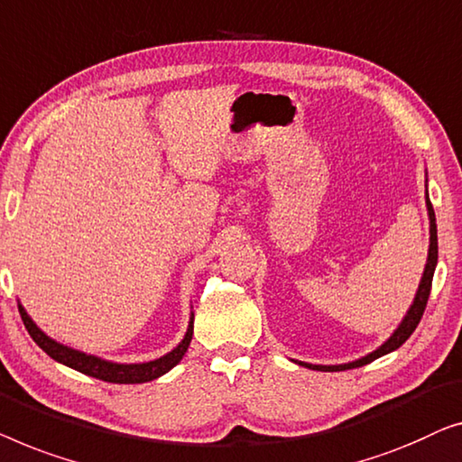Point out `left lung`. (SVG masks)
Segmentation results:
<instances>
[{
	"mask_svg": "<svg viewBox=\"0 0 462 462\" xmlns=\"http://www.w3.org/2000/svg\"><path fill=\"white\" fill-rule=\"evenodd\" d=\"M427 213H429V255H427V263H425V272L423 278H420L419 291L414 295V301L411 305V310L406 311L404 320L400 322V327L393 330V335L383 343L381 347H376L373 354L364 356V358L356 360V362H347V364H333V366H324V364H308V362H297L301 364L305 368H314V370H322V373H339V370H347V368H358L364 366V364H370L381 356H385L393 349H398L402 343H406L408 337L414 333V328L419 327L420 318H423V311L427 308V299L429 293H431V281H433V272L435 265H438V226H435V213L431 207V200H429L427 194Z\"/></svg>",
	"mask_w": 462,
	"mask_h": 462,
	"instance_id": "obj_1",
	"label": "left lung"
}]
</instances>
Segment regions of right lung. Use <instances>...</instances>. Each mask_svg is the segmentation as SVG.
Instances as JSON below:
<instances>
[{
	"label": "right lung",
	"mask_w": 462,
	"mask_h": 462,
	"mask_svg": "<svg viewBox=\"0 0 462 462\" xmlns=\"http://www.w3.org/2000/svg\"><path fill=\"white\" fill-rule=\"evenodd\" d=\"M18 311H21V318H23L24 327H27V330H29V335L33 337V341L43 349L45 354L50 356V358H54L56 362H60L69 368L79 370V373H83V374L94 376V379L108 381V383H146V381L159 379L161 374L169 373L175 364L184 358L186 349L192 341V328H194L192 327L194 314H192L184 339H181L180 346L173 347L169 354L161 356V358H157V360L142 362V364H116V362L102 360V358H98V356H89V354L79 352V349L62 346V343H58L51 339V337L45 335L43 330L39 328L33 320H31L27 310H24L21 303H18Z\"/></svg>",
	"instance_id": "add662e5"
}]
</instances>
